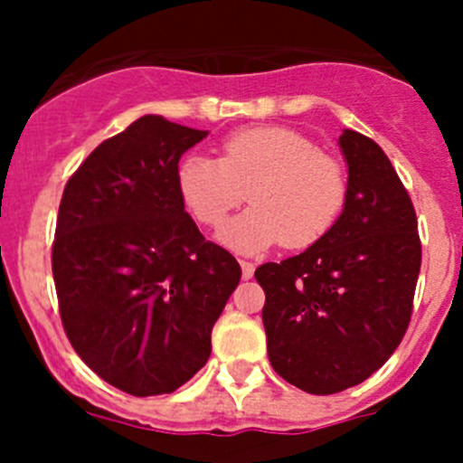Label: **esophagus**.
Here are the masks:
<instances>
[{
    "label": "esophagus",
    "mask_w": 463,
    "mask_h": 463,
    "mask_svg": "<svg viewBox=\"0 0 463 463\" xmlns=\"http://www.w3.org/2000/svg\"><path fill=\"white\" fill-rule=\"evenodd\" d=\"M240 266H241V278H244V279H250V278H253V273H255V264H253V261L241 260V261H240Z\"/></svg>",
    "instance_id": "34e87169"
}]
</instances>
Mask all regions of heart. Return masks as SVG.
<instances>
[{
  "label": "heart",
  "mask_w": 463,
  "mask_h": 463,
  "mask_svg": "<svg viewBox=\"0 0 463 463\" xmlns=\"http://www.w3.org/2000/svg\"><path fill=\"white\" fill-rule=\"evenodd\" d=\"M347 188L340 161L305 134L275 125L237 129L219 158L193 154L176 167L181 202L203 226L217 228L249 190L253 205L219 231V241L240 253L278 241L291 249L316 244L338 222Z\"/></svg>",
  "instance_id": "1"
}]
</instances>
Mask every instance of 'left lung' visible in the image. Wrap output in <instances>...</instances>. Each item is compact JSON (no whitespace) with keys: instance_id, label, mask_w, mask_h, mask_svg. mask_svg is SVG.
I'll return each mask as SVG.
<instances>
[{"instance_id":"obj_1","label":"left lung","mask_w":463,"mask_h":463,"mask_svg":"<svg viewBox=\"0 0 463 463\" xmlns=\"http://www.w3.org/2000/svg\"><path fill=\"white\" fill-rule=\"evenodd\" d=\"M347 202L305 253L255 270L273 370L309 394L370 378L403 340L421 269L417 214L372 138L345 129Z\"/></svg>"}]
</instances>
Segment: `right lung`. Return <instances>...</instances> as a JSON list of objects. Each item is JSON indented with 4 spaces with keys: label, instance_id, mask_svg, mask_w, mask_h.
Masks as SVG:
<instances>
[{
    "label": "right lung",
    "instance_id": "right-lung-1",
    "mask_svg": "<svg viewBox=\"0 0 463 463\" xmlns=\"http://www.w3.org/2000/svg\"><path fill=\"white\" fill-rule=\"evenodd\" d=\"M208 137L147 114L67 181L53 241L64 331L102 381L170 394L210 356L241 269L205 241L176 190L179 158Z\"/></svg>",
    "mask_w": 463,
    "mask_h": 463
}]
</instances>
